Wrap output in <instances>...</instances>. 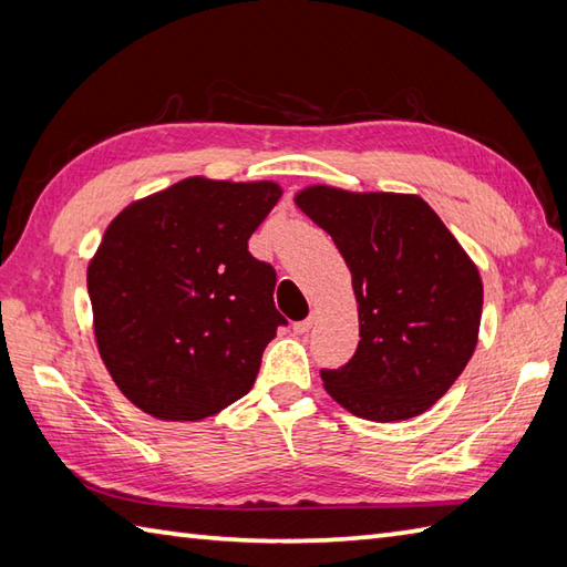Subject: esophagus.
Listing matches in <instances>:
<instances>
[{
    "mask_svg": "<svg viewBox=\"0 0 567 567\" xmlns=\"http://www.w3.org/2000/svg\"><path fill=\"white\" fill-rule=\"evenodd\" d=\"M311 327H315V317H309L305 321H297L292 329H295V333H307Z\"/></svg>",
    "mask_w": 567,
    "mask_h": 567,
    "instance_id": "obj_1",
    "label": "esophagus"
}]
</instances>
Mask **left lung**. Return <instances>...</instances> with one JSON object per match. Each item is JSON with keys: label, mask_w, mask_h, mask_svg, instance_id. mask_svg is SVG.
<instances>
[{"label": "left lung", "mask_w": 567, "mask_h": 567, "mask_svg": "<svg viewBox=\"0 0 567 567\" xmlns=\"http://www.w3.org/2000/svg\"><path fill=\"white\" fill-rule=\"evenodd\" d=\"M295 204L351 270L360 341L321 370L323 390L368 421H406L436 404L473 358L483 277L419 195L309 185Z\"/></svg>", "instance_id": "1"}]
</instances>
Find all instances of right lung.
Instances as JSON below:
<instances>
[{"label":"right lung","instance_id":"obj_1","mask_svg":"<svg viewBox=\"0 0 567 567\" xmlns=\"http://www.w3.org/2000/svg\"><path fill=\"white\" fill-rule=\"evenodd\" d=\"M272 179L192 175L131 202L87 265L92 329L131 404L202 421L240 400L280 323L275 270L248 252L272 212Z\"/></svg>","mask_w":567,"mask_h":567}]
</instances>
